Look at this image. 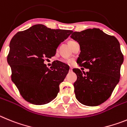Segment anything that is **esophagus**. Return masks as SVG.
I'll use <instances>...</instances> for the list:
<instances>
[{
    "instance_id": "obj_1",
    "label": "esophagus",
    "mask_w": 127,
    "mask_h": 127,
    "mask_svg": "<svg viewBox=\"0 0 127 127\" xmlns=\"http://www.w3.org/2000/svg\"><path fill=\"white\" fill-rule=\"evenodd\" d=\"M72 70H73V69H72V68H69V72H71V71H72Z\"/></svg>"
}]
</instances>
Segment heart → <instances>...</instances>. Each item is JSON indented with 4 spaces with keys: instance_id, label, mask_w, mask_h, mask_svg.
I'll return each mask as SVG.
<instances>
[{
    "instance_id": "obj_1",
    "label": "heart",
    "mask_w": 127,
    "mask_h": 127,
    "mask_svg": "<svg viewBox=\"0 0 127 127\" xmlns=\"http://www.w3.org/2000/svg\"><path fill=\"white\" fill-rule=\"evenodd\" d=\"M74 41H69V44H71L72 42H73ZM61 62L64 63H66V64H69L71 63V60H70V59H66V58H63V59H62L61 60Z\"/></svg>"
}]
</instances>
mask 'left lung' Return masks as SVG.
<instances>
[{
    "instance_id": "1",
    "label": "left lung",
    "mask_w": 127,
    "mask_h": 127,
    "mask_svg": "<svg viewBox=\"0 0 127 127\" xmlns=\"http://www.w3.org/2000/svg\"><path fill=\"white\" fill-rule=\"evenodd\" d=\"M71 38L80 47L77 63L89 69L86 73L73 69L77 75L75 96L82 104L99 106L108 99L120 81L123 56L119 42L99 28L73 32Z\"/></svg>"
}]
</instances>
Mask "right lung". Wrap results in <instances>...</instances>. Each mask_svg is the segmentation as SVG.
Here are the masks:
<instances>
[{"label":"right lung","instance_id":"1","mask_svg":"<svg viewBox=\"0 0 127 127\" xmlns=\"http://www.w3.org/2000/svg\"><path fill=\"white\" fill-rule=\"evenodd\" d=\"M71 33V30L51 29L38 24L19 32L11 39L7 56L11 80L28 102L42 105L56 97L69 66L56 61L48 68L44 62L55 56L59 44Z\"/></svg>","mask_w":127,"mask_h":127}]
</instances>
